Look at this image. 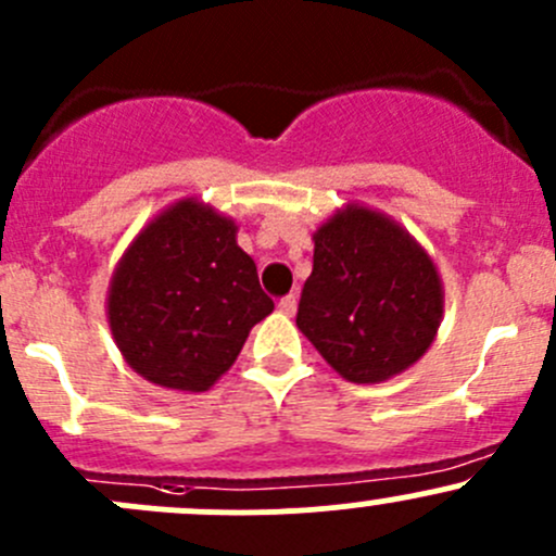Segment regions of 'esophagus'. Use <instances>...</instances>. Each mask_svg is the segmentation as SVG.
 Segmentation results:
<instances>
[{"instance_id": "esophagus-1", "label": "esophagus", "mask_w": 556, "mask_h": 556, "mask_svg": "<svg viewBox=\"0 0 556 556\" xmlns=\"http://www.w3.org/2000/svg\"><path fill=\"white\" fill-rule=\"evenodd\" d=\"M295 309H299V295H295V293L285 295V299L279 301V312H282V314H288V317H293Z\"/></svg>"}]
</instances>
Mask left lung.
I'll return each instance as SVG.
<instances>
[{"instance_id": "left-lung-1", "label": "left lung", "mask_w": 556, "mask_h": 556, "mask_svg": "<svg viewBox=\"0 0 556 556\" xmlns=\"http://www.w3.org/2000/svg\"><path fill=\"white\" fill-rule=\"evenodd\" d=\"M312 239L301 333L346 382L379 384L412 368L444 317V285L428 250L363 204L336 210Z\"/></svg>"}]
</instances>
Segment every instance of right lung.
<instances>
[{"label": "right lung", "mask_w": 556, "mask_h": 556, "mask_svg": "<svg viewBox=\"0 0 556 556\" xmlns=\"http://www.w3.org/2000/svg\"><path fill=\"white\" fill-rule=\"evenodd\" d=\"M237 231L231 217L190 195L126 247L106 290V323L142 379L210 390L237 363L252 325L274 312Z\"/></svg>", "instance_id": "right-lung-1"}]
</instances>
